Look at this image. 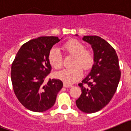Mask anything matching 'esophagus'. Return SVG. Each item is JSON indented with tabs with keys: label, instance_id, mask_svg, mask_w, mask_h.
<instances>
[{
	"label": "esophagus",
	"instance_id": "esophagus-1",
	"mask_svg": "<svg viewBox=\"0 0 131 131\" xmlns=\"http://www.w3.org/2000/svg\"><path fill=\"white\" fill-rule=\"evenodd\" d=\"M63 86L66 88H70V87H72V85H71V84H68V83H63Z\"/></svg>",
	"mask_w": 131,
	"mask_h": 131
}]
</instances>
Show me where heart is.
<instances>
[{
	"mask_svg": "<svg viewBox=\"0 0 131 131\" xmlns=\"http://www.w3.org/2000/svg\"><path fill=\"white\" fill-rule=\"evenodd\" d=\"M67 54L73 55V67L65 68L56 73V77L64 83L71 84L77 82L83 75V69L89 70L94 63V56L91 50L84 49V45L75 39L68 40L62 47ZM48 62L54 69H58L63 65L62 54L57 48H53L50 50L48 56ZM81 66L82 67H80Z\"/></svg>",
	"mask_w": 131,
	"mask_h": 131,
	"instance_id": "obj_1",
	"label": "heart"
}]
</instances>
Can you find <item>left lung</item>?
<instances>
[{
  "instance_id": "8db88e82",
  "label": "left lung",
  "mask_w": 131,
  "mask_h": 131,
  "mask_svg": "<svg viewBox=\"0 0 131 131\" xmlns=\"http://www.w3.org/2000/svg\"><path fill=\"white\" fill-rule=\"evenodd\" d=\"M83 40L91 45L94 64L91 72L79 84L82 94L75 102L80 110L92 113L102 110L112 100L121 71L116 52L107 41L98 36H84Z\"/></svg>"
}]
</instances>
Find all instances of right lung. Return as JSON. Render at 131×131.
<instances>
[{
  "mask_svg": "<svg viewBox=\"0 0 131 131\" xmlns=\"http://www.w3.org/2000/svg\"><path fill=\"white\" fill-rule=\"evenodd\" d=\"M57 37H40L21 47L11 68V80L18 100L35 112H43L55 104L63 83L59 79H45L52 67L48 62L50 50L60 42Z\"/></svg>",
  "mask_w": 131,
  "mask_h": 131,
  "instance_id": "1",
  "label": "right lung"
}]
</instances>
